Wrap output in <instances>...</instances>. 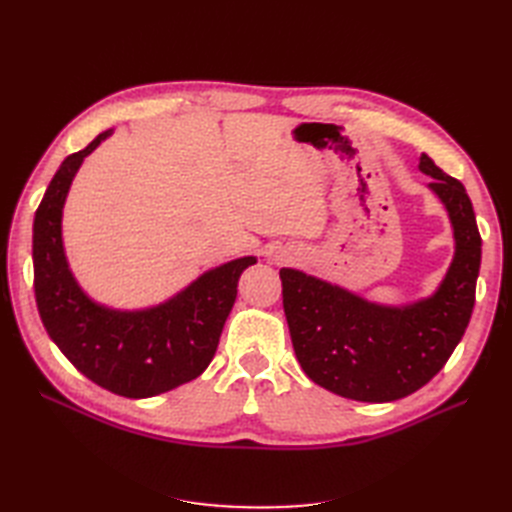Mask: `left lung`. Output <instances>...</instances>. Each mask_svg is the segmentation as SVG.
Returning <instances> with one entry per match:
<instances>
[{
	"instance_id": "obj_1",
	"label": "left lung",
	"mask_w": 512,
	"mask_h": 512,
	"mask_svg": "<svg viewBox=\"0 0 512 512\" xmlns=\"http://www.w3.org/2000/svg\"><path fill=\"white\" fill-rule=\"evenodd\" d=\"M429 190L448 211L455 256L427 299L391 307L371 303L297 269H282L284 314L294 354L322 389L369 404L395 401L425 386L461 342L474 309L480 235L463 183L429 156L418 162Z\"/></svg>"
}]
</instances>
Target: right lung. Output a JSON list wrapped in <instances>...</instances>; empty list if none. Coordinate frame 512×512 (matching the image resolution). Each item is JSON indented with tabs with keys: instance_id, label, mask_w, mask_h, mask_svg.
I'll return each instance as SVG.
<instances>
[{
	"instance_id": "1",
	"label": "right lung",
	"mask_w": 512,
	"mask_h": 512,
	"mask_svg": "<svg viewBox=\"0 0 512 512\" xmlns=\"http://www.w3.org/2000/svg\"><path fill=\"white\" fill-rule=\"evenodd\" d=\"M61 162L34 218V290L46 333L66 359L102 389L145 399L198 378L220 344L241 273L254 256L230 260L156 307L119 312L76 284L61 241V215L76 170L104 138Z\"/></svg>"
}]
</instances>
